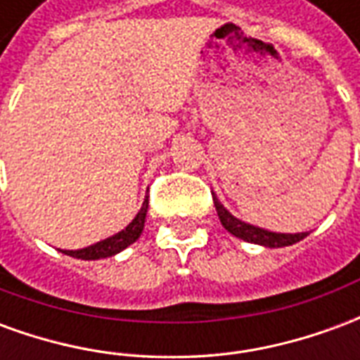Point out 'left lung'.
Returning a JSON list of instances; mask_svg holds the SVG:
<instances>
[{
	"mask_svg": "<svg viewBox=\"0 0 360 360\" xmlns=\"http://www.w3.org/2000/svg\"><path fill=\"white\" fill-rule=\"evenodd\" d=\"M212 198H214V206H216L221 226L226 227L231 235L243 239V241L270 247V249H281V247H289V245L302 241L309 235L307 231H302V233H278V231H270V229H264V227L247 224V221H243V219H239L227 210L226 206L218 200L216 193H212Z\"/></svg>",
	"mask_w": 360,
	"mask_h": 360,
	"instance_id": "obj_1",
	"label": "left lung"
}]
</instances>
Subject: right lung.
<instances>
[{
  "mask_svg": "<svg viewBox=\"0 0 360 360\" xmlns=\"http://www.w3.org/2000/svg\"><path fill=\"white\" fill-rule=\"evenodd\" d=\"M146 212H148V196L144 198L141 210L134 216L133 221H131L125 229H121L119 233L94 243V245H90V247H84V249L59 250H61L63 255H67V257L81 258V260H100V258L115 257V255H119L121 250H125L129 245H133V243L141 237L142 229H144V221H146Z\"/></svg>",
  "mask_w": 360,
  "mask_h": 360,
  "instance_id": "right-lung-1",
  "label": "right lung"
}]
</instances>
